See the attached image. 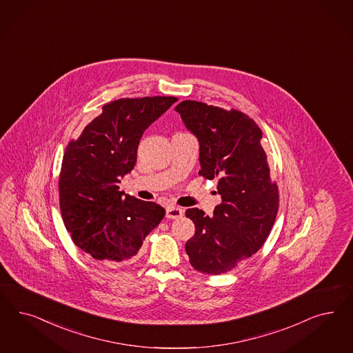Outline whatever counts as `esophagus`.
Wrapping results in <instances>:
<instances>
[{"label": "esophagus", "instance_id": "esophagus-1", "mask_svg": "<svg viewBox=\"0 0 353 353\" xmlns=\"http://www.w3.org/2000/svg\"><path fill=\"white\" fill-rule=\"evenodd\" d=\"M183 216L182 209L179 208H175V206H168L166 208V216L169 219H178Z\"/></svg>", "mask_w": 353, "mask_h": 353}]
</instances>
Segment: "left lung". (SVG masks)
<instances>
[{"label": "left lung", "instance_id": "obj_1", "mask_svg": "<svg viewBox=\"0 0 353 353\" xmlns=\"http://www.w3.org/2000/svg\"><path fill=\"white\" fill-rule=\"evenodd\" d=\"M175 110L199 139V174L216 179L222 196L213 216L197 208L185 210L194 223L185 252L197 272L228 273L261 248L278 213L279 191L262 148L261 130L236 109L185 100Z\"/></svg>", "mask_w": 353, "mask_h": 353}]
</instances>
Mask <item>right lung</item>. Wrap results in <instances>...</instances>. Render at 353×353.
<instances>
[{
  "label": "right lung",
  "instance_id": "add662e5",
  "mask_svg": "<svg viewBox=\"0 0 353 353\" xmlns=\"http://www.w3.org/2000/svg\"><path fill=\"white\" fill-rule=\"evenodd\" d=\"M176 97L119 99L85 125L65 150L58 179L59 209L77 247L106 265L134 260L165 209L119 191L134 169L144 131Z\"/></svg>",
  "mask_w": 353,
  "mask_h": 353
}]
</instances>
